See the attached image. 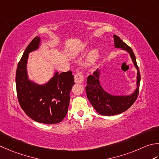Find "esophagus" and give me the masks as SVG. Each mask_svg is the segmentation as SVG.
<instances>
[{
    "instance_id": "1",
    "label": "esophagus",
    "mask_w": 159,
    "mask_h": 159,
    "mask_svg": "<svg viewBox=\"0 0 159 159\" xmlns=\"http://www.w3.org/2000/svg\"><path fill=\"white\" fill-rule=\"evenodd\" d=\"M84 80V75L80 71L76 74V75L74 76V81L76 83H81Z\"/></svg>"
}]
</instances>
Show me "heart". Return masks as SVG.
Masks as SVG:
<instances>
[{
    "label": "heart",
    "mask_w": 159,
    "mask_h": 159,
    "mask_svg": "<svg viewBox=\"0 0 159 159\" xmlns=\"http://www.w3.org/2000/svg\"><path fill=\"white\" fill-rule=\"evenodd\" d=\"M99 57V50L98 49H94L89 53L88 58V63L89 65H93L98 60Z\"/></svg>",
    "instance_id": "heart-1"
}]
</instances>
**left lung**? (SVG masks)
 Masks as SVG:
<instances>
[{
    "label": "left lung",
    "mask_w": 159,
    "mask_h": 159,
    "mask_svg": "<svg viewBox=\"0 0 159 159\" xmlns=\"http://www.w3.org/2000/svg\"><path fill=\"white\" fill-rule=\"evenodd\" d=\"M114 45L116 48H120L130 54L132 60L137 70V88L135 92L129 96H114L108 94L102 88L99 81L100 70H96L92 75L87 79L85 90L88 100L98 114L103 116H113L125 111L132 106L136 100L139 93L141 74L136 63L135 55L132 48L124 43L119 36L114 35Z\"/></svg>",
    "instance_id": "left-lung-1"
}]
</instances>
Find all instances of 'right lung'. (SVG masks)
Segmentation results:
<instances>
[{
  "instance_id": "obj_1",
  "label": "right lung",
  "mask_w": 159,
  "mask_h": 159,
  "mask_svg": "<svg viewBox=\"0 0 159 159\" xmlns=\"http://www.w3.org/2000/svg\"><path fill=\"white\" fill-rule=\"evenodd\" d=\"M40 39L36 36L30 43L18 64L16 85L18 102L28 116L36 122L56 124L65 117L69 107L70 91L74 85L71 71L58 74L45 85L29 80L27 61L29 53L39 48Z\"/></svg>"
}]
</instances>
